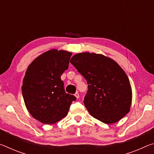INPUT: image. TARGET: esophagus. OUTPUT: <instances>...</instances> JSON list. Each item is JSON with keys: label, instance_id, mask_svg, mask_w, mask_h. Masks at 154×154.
<instances>
[{"label": "esophagus", "instance_id": "34e87169", "mask_svg": "<svg viewBox=\"0 0 154 154\" xmlns=\"http://www.w3.org/2000/svg\"><path fill=\"white\" fill-rule=\"evenodd\" d=\"M75 97H76L77 98H79V93H78V92L75 93Z\"/></svg>", "mask_w": 154, "mask_h": 154}]
</instances>
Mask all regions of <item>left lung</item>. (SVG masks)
<instances>
[{"label": "left lung", "mask_w": 154, "mask_h": 154, "mask_svg": "<svg viewBox=\"0 0 154 154\" xmlns=\"http://www.w3.org/2000/svg\"><path fill=\"white\" fill-rule=\"evenodd\" d=\"M70 62L87 81L84 105L90 114L105 124H113L128 113L132 88L122 67L102 54L83 52L72 57Z\"/></svg>", "instance_id": "left-lung-1"}]
</instances>
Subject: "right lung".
I'll return each mask as SVG.
<instances>
[{
    "instance_id": "right-lung-1",
    "label": "right lung",
    "mask_w": 154,
    "mask_h": 154,
    "mask_svg": "<svg viewBox=\"0 0 154 154\" xmlns=\"http://www.w3.org/2000/svg\"><path fill=\"white\" fill-rule=\"evenodd\" d=\"M71 55L67 51L50 49L34 60L26 71L22 87L26 107L41 123L53 124L64 118L76 100L65 92L60 79Z\"/></svg>"
}]
</instances>
